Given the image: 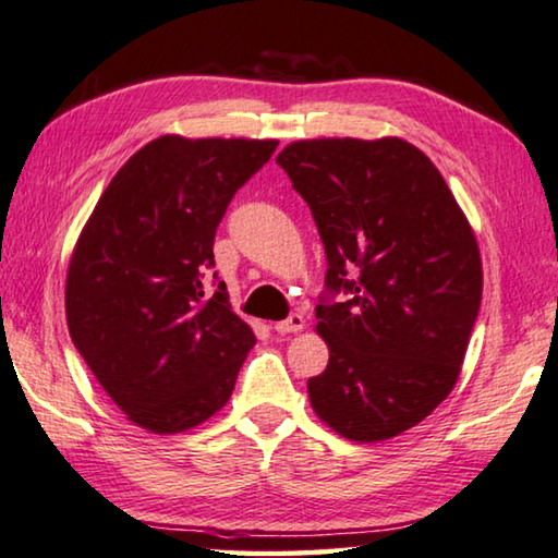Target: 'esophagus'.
Instances as JSON below:
<instances>
[{"label":"esophagus","mask_w":558,"mask_h":558,"mask_svg":"<svg viewBox=\"0 0 558 558\" xmlns=\"http://www.w3.org/2000/svg\"><path fill=\"white\" fill-rule=\"evenodd\" d=\"M305 327V317L300 313H293L288 317V320H280L272 325V330L280 332V335H288V332H300Z\"/></svg>","instance_id":"esophagus-1"}]
</instances>
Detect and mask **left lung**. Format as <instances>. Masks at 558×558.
<instances>
[{
    "label": "left lung",
    "mask_w": 558,
    "mask_h": 558,
    "mask_svg": "<svg viewBox=\"0 0 558 558\" xmlns=\"http://www.w3.org/2000/svg\"><path fill=\"white\" fill-rule=\"evenodd\" d=\"M276 161L307 201L327 253L317 305L330 350L307 379L317 417L350 441L412 429L454 390L482 303L474 231L437 166L397 136L303 138Z\"/></svg>",
    "instance_id": "8db88e82"
}]
</instances>
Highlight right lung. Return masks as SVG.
Instances as JSON below:
<instances>
[{
    "instance_id": "obj_1",
    "label": "right lung",
    "mask_w": 558,
    "mask_h": 558,
    "mask_svg": "<svg viewBox=\"0 0 558 558\" xmlns=\"http://www.w3.org/2000/svg\"><path fill=\"white\" fill-rule=\"evenodd\" d=\"M276 138L148 141L106 185L66 270V325L78 355L136 427L181 435L231 400L255 344L226 282L203 290L235 191Z\"/></svg>"
}]
</instances>
